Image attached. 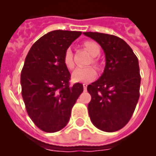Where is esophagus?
Returning <instances> with one entry per match:
<instances>
[{"instance_id":"obj_1","label":"esophagus","mask_w":156,"mask_h":156,"mask_svg":"<svg viewBox=\"0 0 156 156\" xmlns=\"http://www.w3.org/2000/svg\"><path fill=\"white\" fill-rule=\"evenodd\" d=\"M87 85L86 83H84L83 84V89H84V90H87Z\"/></svg>"}]
</instances>
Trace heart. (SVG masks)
<instances>
[{
    "label": "heart",
    "mask_w": 156,
    "mask_h": 156,
    "mask_svg": "<svg viewBox=\"0 0 156 156\" xmlns=\"http://www.w3.org/2000/svg\"><path fill=\"white\" fill-rule=\"evenodd\" d=\"M84 46L92 56H97L100 52V46L93 41H87L84 43ZM64 62L69 69H72L74 66L73 60V52L70 48H67L64 55ZM93 62L97 64V61L93 59ZM96 77V70L92 66L78 67L72 73V78L74 82L88 83L95 79Z\"/></svg>",
    "instance_id": "1"
}]
</instances>
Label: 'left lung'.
Masks as SVG:
<instances>
[{
  "instance_id": "left-lung-1",
  "label": "left lung",
  "mask_w": 156,
  "mask_h": 156,
  "mask_svg": "<svg viewBox=\"0 0 156 156\" xmlns=\"http://www.w3.org/2000/svg\"><path fill=\"white\" fill-rule=\"evenodd\" d=\"M95 40L105 54L104 73L87 86L91 95L88 112L94 126L115 132L128 123L139 99L141 76L138 60L122 39L108 34L84 32Z\"/></svg>"
}]
</instances>
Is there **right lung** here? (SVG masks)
<instances>
[{
	"label": "right lung",
	"instance_id": "add662e5",
	"mask_svg": "<svg viewBox=\"0 0 156 156\" xmlns=\"http://www.w3.org/2000/svg\"><path fill=\"white\" fill-rule=\"evenodd\" d=\"M81 31L52 30L30 48L21 73L22 95L28 115L41 130L54 133L68 124L71 109L83 91L69 86L64 55Z\"/></svg>",
	"mask_w": 156,
	"mask_h": 156
}]
</instances>
